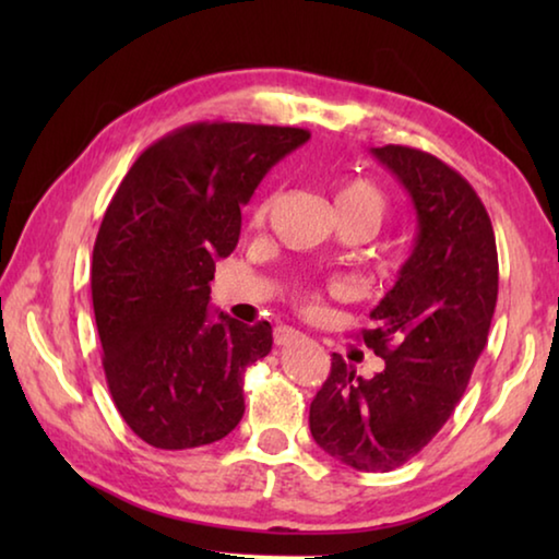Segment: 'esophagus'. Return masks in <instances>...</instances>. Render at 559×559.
Returning a JSON list of instances; mask_svg holds the SVG:
<instances>
[{"label":"esophagus","instance_id":"esophagus-1","mask_svg":"<svg viewBox=\"0 0 559 559\" xmlns=\"http://www.w3.org/2000/svg\"><path fill=\"white\" fill-rule=\"evenodd\" d=\"M298 337H300V333L293 328H276V333H273L276 345H290V343H296Z\"/></svg>","mask_w":559,"mask_h":559}]
</instances>
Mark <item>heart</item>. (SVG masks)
Returning a JSON list of instances; mask_svg holds the SVG:
<instances>
[{
	"instance_id": "1",
	"label": "heart",
	"mask_w": 559,
	"mask_h": 559,
	"mask_svg": "<svg viewBox=\"0 0 559 559\" xmlns=\"http://www.w3.org/2000/svg\"><path fill=\"white\" fill-rule=\"evenodd\" d=\"M273 202V194L261 197L257 206L251 210V224H263L269 216ZM337 202V212L340 216H359V219L372 222L374 226H380L386 214V197L382 194V189L377 187L370 179L355 177L340 187V192L335 197Z\"/></svg>"
}]
</instances>
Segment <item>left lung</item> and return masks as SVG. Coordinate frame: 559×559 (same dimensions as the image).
Returning <instances> with one entry per match:
<instances>
[{
	"mask_svg": "<svg viewBox=\"0 0 559 559\" xmlns=\"http://www.w3.org/2000/svg\"><path fill=\"white\" fill-rule=\"evenodd\" d=\"M409 192L419 234L359 337L384 359L372 380L333 355L310 402V433L345 466L400 468L437 437L466 392L498 300L496 234L456 169L424 150L372 147Z\"/></svg>",
	"mask_w": 559,
	"mask_h": 559,
	"instance_id": "8db88e82",
	"label": "left lung"
}]
</instances>
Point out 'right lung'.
<instances>
[{
	"instance_id": "add662e5",
	"label": "right lung",
	"mask_w": 559,
	"mask_h": 559,
	"mask_svg": "<svg viewBox=\"0 0 559 559\" xmlns=\"http://www.w3.org/2000/svg\"><path fill=\"white\" fill-rule=\"evenodd\" d=\"M310 138L302 128L204 120L143 150L93 246L91 293L103 370L128 427L155 449L224 439L243 416V372L271 353V325L210 318L214 261L241 206Z\"/></svg>"
}]
</instances>
